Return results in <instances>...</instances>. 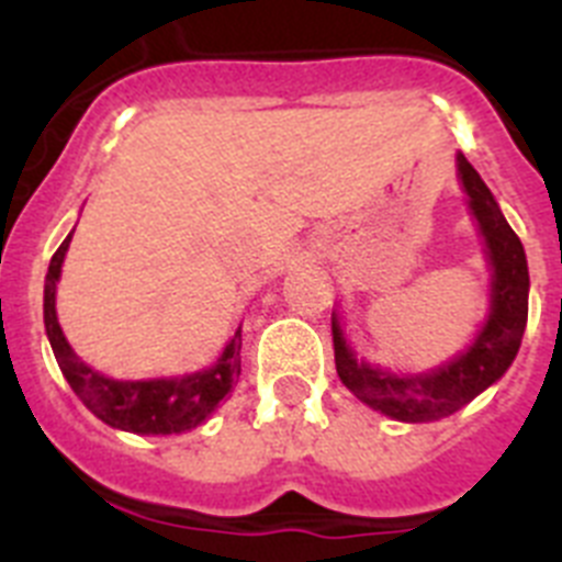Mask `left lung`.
<instances>
[{"label":"left lung","instance_id":"1","mask_svg":"<svg viewBox=\"0 0 562 562\" xmlns=\"http://www.w3.org/2000/svg\"><path fill=\"white\" fill-rule=\"evenodd\" d=\"M459 177L493 265V312L473 346L453 362L428 374L396 376L391 371L374 369L369 362H357L355 351L346 346L337 317H331L335 366L342 385L391 419L434 422L456 414L495 380H501L520 349L529 315V267L524 245L518 233L506 225L498 202L464 154H459Z\"/></svg>","mask_w":562,"mask_h":562}]
</instances>
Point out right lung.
<instances>
[{"label": "right lung", "mask_w": 562, "mask_h": 562, "mask_svg": "<svg viewBox=\"0 0 562 562\" xmlns=\"http://www.w3.org/2000/svg\"><path fill=\"white\" fill-rule=\"evenodd\" d=\"M69 238H72V233L64 238L56 256L49 258L47 281H44V326H47L49 346H53L58 366H61V374L67 376L69 389L76 391L78 400L98 419L112 425V428L132 430V434L140 436L186 434V430L196 428L225 400V394L236 385L238 374H241V329H236L216 366L196 371V374L137 382L98 374L89 366H83L76 351L69 349L56 317V281L61 276V261L69 247Z\"/></svg>", "instance_id": "right-lung-1"}]
</instances>
